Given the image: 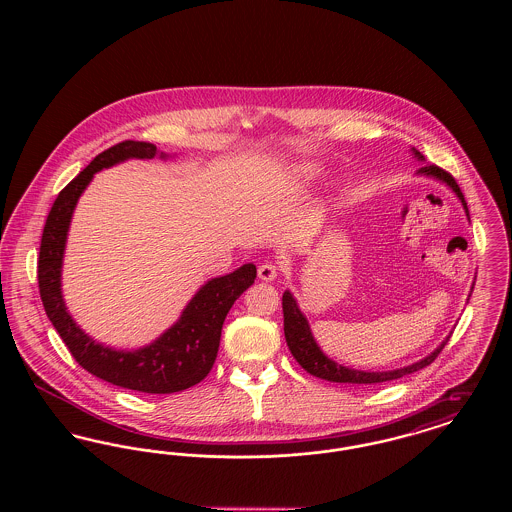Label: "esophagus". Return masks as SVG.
I'll return each instance as SVG.
<instances>
[{"instance_id":"obj_1","label":"esophagus","mask_w":512,"mask_h":512,"mask_svg":"<svg viewBox=\"0 0 512 512\" xmlns=\"http://www.w3.org/2000/svg\"><path fill=\"white\" fill-rule=\"evenodd\" d=\"M278 265L276 263H272V261H265V263H261L259 268H257V274H259V278L261 280H265V282H270V280H274L276 276H278Z\"/></svg>"}]
</instances>
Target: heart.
<instances>
[{"instance_id":"b5f03b06","label":"heart","mask_w":512,"mask_h":512,"mask_svg":"<svg viewBox=\"0 0 512 512\" xmlns=\"http://www.w3.org/2000/svg\"><path fill=\"white\" fill-rule=\"evenodd\" d=\"M303 174H305V176H311V174H313V171H311V169H305V171H303Z\"/></svg>"}]
</instances>
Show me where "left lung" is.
<instances>
[{"label": "left lung", "mask_w": 512, "mask_h": 512, "mask_svg": "<svg viewBox=\"0 0 512 512\" xmlns=\"http://www.w3.org/2000/svg\"><path fill=\"white\" fill-rule=\"evenodd\" d=\"M414 155L418 159H422V155L418 151H414ZM420 174H428L434 176L441 182H445L447 186L453 188V192L459 195V199L463 201L466 215H468V207L464 201L463 192L459 188V184L455 182V178L443 169H439L438 165H426L420 169ZM282 311H284V336L288 341V347L292 351L295 361L303 366L309 374L328 380V382H340V384H365V386H372V384H380V382H390V380H397L405 374L416 372L424 366L432 365L438 359L441 349L445 347L447 340L439 345L438 349L428 355L426 359L418 361L411 366L405 368H397V370H388V372H365V370H355V368H347V366L338 365L332 359H328L320 349H318L315 338L311 334V328L307 324V318L301 315V311L297 309L295 301H293L292 293L286 292L282 295Z\"/></svg>", "instance_id": "8db88e82"}]
</instances>
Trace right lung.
<instances>
[{"label":"right lung","mask_w":512,"mask_h":512,"mask_svg":"<svg viewBox=\"0 0 512 512\" xmlns=\"http://www.w3.org/2000/svg\"><path fill=\"white\" fill-rule=\"evenodd\" d=\"M157 147L124 140L101 151L73 178L51 205L38 257V288L51 324L69 347L74 361L101 380L144 393H174L199 384L215 365L220 330L230 307L255 282L251 263L209 280L195 293L180 320L161 338L138 351H115L88 338L65 309L61 295V263L74 205L92 176L124 159H151ZM165 157V155H161Z\"/></svg>","instance_id":"obj_1"}]
</instances>
